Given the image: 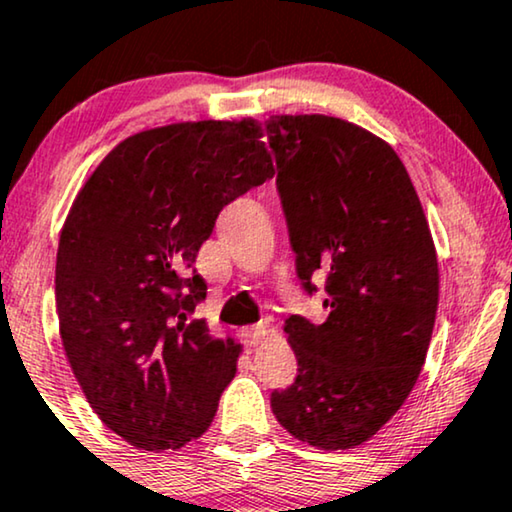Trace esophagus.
I'll return each mask as SVG.
<instances>
[{
	"label": "esophagus",
	"instance_id": "1",
	"mask_svg": "<svg viewBox=\"0 0 512 512\" xmlns=\"http://www.w3.org/2000/svg\"><path fill=\"white\" fill-rule=\"evenodd\" d=\"M265 335H268V328H265L263 324H258L254 328H249L247 333H244V345L247 347H256L261 345V342L265 340Z\"/></svg>",
	"mask_w": 512,
	"mask_h": 512
}]
</instances>
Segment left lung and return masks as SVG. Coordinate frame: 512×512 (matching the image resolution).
Here are the masks:
<instances>
[{
	"label": "left lung",
	"instance_id": "1",
	"mask_svg": "<svg viewBox=\"0 0 512 512\" xmlns=\"http://www.w3.org/2000/svg\"><path fill=\"white\" fill-rule=\"evenodd\" d=\"M296 275H324V324L293 314L298 359L270 408L293 438L349 450L375 436L415 387L438 310V258L408 170L387 142L333 116H270Z\"/></svg>",
	"mask_w": 512,
	"mask_h": 512
}]
</instances>
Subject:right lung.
Instances as JSON below:
<instances>
[{
    "mask_svg": "<svg viewBox=\"0 0 512 512\" xmlns=\"http://www.w3.org/2000/svg\"><path fill=\"white\" fill-rule=\"evenodd\" d=\"M261 125L174 123L116 146L60 235L65 354L97 417L139 450H177L212 424L240 345L216 340L193 270L221 209L275 174Z\"/></svg>",
    "mask_w": 512,
    "mask_h": 512,
    "instance_id": "right-lung-1",
    "label": "right lung"
}]
</instances>
